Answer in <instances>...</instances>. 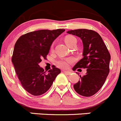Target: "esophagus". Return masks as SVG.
<instances>
[{
  "mask_svg": "<svg viewBox=\"0 0 121 121\" xmlns=\"http://www.w3.org/2000/svg\"><path fill=\"white\" fill-rule=\"evenodd\" d=\"M63 73H65L66 74H67V75H70V74H71V72H69V71H65V70H63Z\"/></svg>",
  "mask_w": 121,
  "mask_h": 121,
  "instance_id": "esophagus-1",
  "label": "esophagus"
}]
</instances>
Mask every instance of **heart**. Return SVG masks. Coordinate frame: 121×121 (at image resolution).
<instances>
[{
  "mask_svg": "<svg viewBox=\"0 0 121 121\" xmlns=\"http://www.w3.org/2000/svg\"><path fill=\"white\" fill-rule=\"evenodd\" d=\"M65 42L68 46L70 45L71 43L74 42H76V39L75 37L73 36H68L65 39ZM72 62V58H66V59H61L57 62V65L59 67L61 68L65 69L69 66V65Z\"/></svg>",
  "mask_w": 121,
  "mask_h": 121,
  "instance_id": "b5f03b06",
  "label": "heart"
}]
</instances>
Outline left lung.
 <instances>
[{"label": "left lung", "mask_w": 121, "mask_h": 121, "mask_svg": "<svg viewBox=\"0 0 121 121\" xmlns=\"http://www.w3.org/2000/svg\"><path fill=\"white\" fill-rule=\"evenodd\" d=\"M82 39L83 56L73 67L87 69L85 75L73 85L74 90L82 96L90 97L95 94L104 84L109 70L111 56L101 37L91 30L78 29L67 31Z\"/></svg>", "instance_id": "8db88e82"}]
</instances>
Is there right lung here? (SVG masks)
I'll return each instance as SVG.
<instances>
[{
	"label": "right lung",
	"instance_id": "add662e5",
	"mask_svg": "<svg viewBox=\"0 0 121 121\" xmlns=\"http://www.w3.org/2000/svg\"><path fill=\"white\" fill-rule=\"evenodd\" d=\"M65 31L41 30L21 36L16 42L12 61L23 88L34 95L44 94L60 70L53 66L46 73L39 63L49 53L53 41Z\"/></svg>",
	"mask_w": 121,
	"mask_h": 121
}]
</instances>
